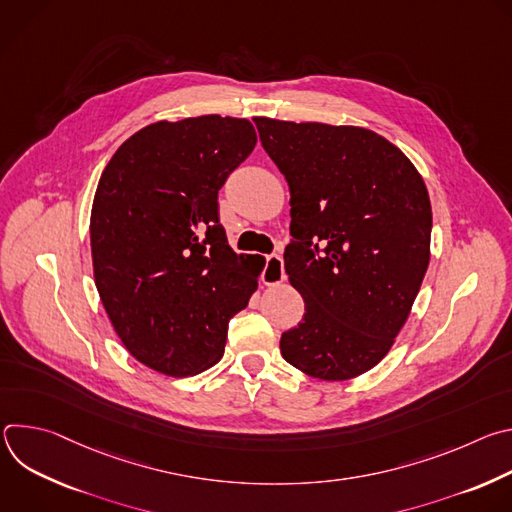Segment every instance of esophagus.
Here are the masks:
<instances>
[{
	"instance_id": "esophagus-1",
	"label": "esophagus",
	"mask_w": 512,
	"mask_h": 512,
	"mask_svg": "<svg viewBox=\"0 0 512 512\" xmlns=\"http://www.w3.org/2000/svg\"><path fill=\"white\" fill-rule=\"evenodd\" d=\"M285 279V269H283V259L279 255H269L265 259V267L261 273V281L265 285H277Z\"/></svg>"
}]
</instances>
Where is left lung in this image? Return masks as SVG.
Segmentation results:
<instances>
[{
    "label": "left lung",
    "instance_id": "left-lung-1",
    "mask_svg": "<svg viewBox=\"0 0 512 512\" xmlns=\"http://www.w3.org/2000/svg\"><path fill=\"white\" fill-rule=\"evenodd\" d=\"M289 186L283 261L304 302L281 356L322 381L371 371L409 318L429 265L431 204L409 158L354 125L253 119Z\"/></svg>",
    "mask_w": 512,
    "mask_h": 512
}]
</instances>
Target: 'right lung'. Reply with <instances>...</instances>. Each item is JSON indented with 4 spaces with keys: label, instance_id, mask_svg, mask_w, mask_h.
Returning a JSON list of instances; mask_svg holds the SVG:
<instances>
[{
    "label": "right lung",
    "instance_id": "right-lung-1",
    "mask_svg": "<svg viewBox=\"0 0 512 512\" xmlns=\"http://www.w3.org/2000/svg\"><path fill=\"white\" fill-rule=\"evenodd\" d=\"M247 119L158 121L125 139L91 210L95 285L123 346L145 367L192 377L223 358L229 320L247 308L265 259L237 255L218 190L247 160Z\"/></svg>",
    "mask_w": 512,
    "mask_h": 512
}]
</instances>
